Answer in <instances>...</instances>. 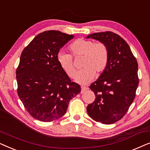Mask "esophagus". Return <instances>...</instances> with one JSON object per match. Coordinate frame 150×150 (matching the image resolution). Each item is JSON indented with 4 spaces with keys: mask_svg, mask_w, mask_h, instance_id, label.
<instances>
[{
    "mask_svg": "<svg viewBox=\"0 0 150 150\" xmlns=\"http://www.w3.org/2000/svg\"><path fill=\"white\" fill-rule=\"evenodd\" d=\"M88 88L86 87H81V93H83L85 92L86 90H87Z\"/></svg>",
    "mask_w": 150,
    "mask_h": 150,
    "instance_id": "34e87169",
    "label": "esophagus"
}]
</instances>
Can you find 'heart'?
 I'll return each mask as SVG.
<instances>
[{
  "instance_id": "heart-1",
  "label": "heart",
  "mask_w": 150,
  "mask_h": 150,
  "mask_svg": "<svg viewBox=\"0 0 150 150\" xmlns=\"http://www.w3.org/2000/svg\"><path fill=\"white\" fill-rule=\"evenodd\" d=\"M74 56H83L81 70L78 71L74 81L82 85H86L93 79L95 73H101L107 66L108 50L107 46L102 42L94 43L85 39H78L69 46ZM57 61L61 69L69 77L74 76L76 69L71 55L64 52L57 54Z\"/></svg>"
}]
</instances>
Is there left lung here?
Here are the masks:
<instances>
[{"label":"left lung","mask_w":150,"mask_h":150,"mask_svg":"<svg viewBox=\"0 0 150 150\" xmlns=\"http://www.w3.org/2000/svg\"><path fill=\"white\" fill-rule=\"evenodd\" d=\"M108 50L107 66L89 88L96 99L87 107L90 117L104 124H114L128 111L139 85L138 63L130 46L117 34L106 31L90 34Z\"/></svg>","instance_id":"8db88e82"}]
</instances>
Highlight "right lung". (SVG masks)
Wrapping results in <instances>:
<instances>
[{"mask_svg":"<svg viewBox=\"0 0 150 150\" xmlns=\"http://www.w3.org/2000/svg\"><path fill=\"white\" fill-rule=\"evenodd\" d=\"M74 38L58 30L38 34L22 51L16 69L18 94L35 119L49 122L64 115L69 102L81 92L57 61L60 49Z\"/></svg>","mask_w":150,"mask_h":150,"instance_id":"1","label":"right lung"}]
</instances>
